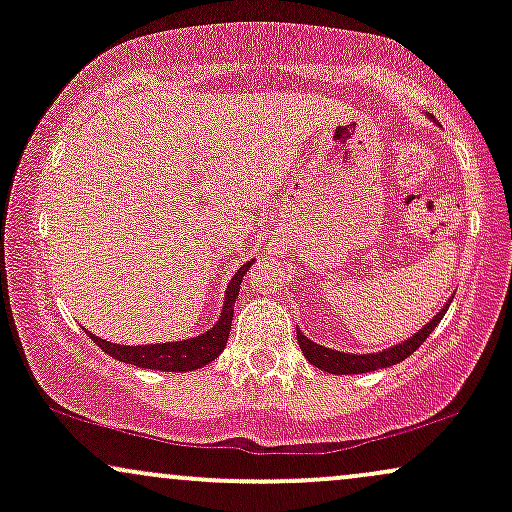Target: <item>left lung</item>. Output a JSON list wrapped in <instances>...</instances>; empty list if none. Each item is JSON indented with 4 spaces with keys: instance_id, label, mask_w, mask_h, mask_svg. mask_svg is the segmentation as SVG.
Returning <instances> with one entry per match:
<instances>
[{
    "instance_id": "obj_1",
    "label": "left lung",
    "mask_w": 512,
    "mask_h": 512,
    "mask_svg": "<svg viewBox=\"0 0 512 512\" xmlns=\"http://www.w3.org/2000/svg\"><path fill=\"white\" fill-rule=\"evenodd\" d=\"M448 308H450V301L445 303V308L440 310V313H438L436 317H433L431 322H428L424 330L416 332L414 337L407 339V342L392 346V349H387V351H380V354H366V356L342 354V351H334V349H327V346H320V344L310 342V339L305 337V334H303L301 330H296V334H298V344H301L303 356L308 358V361L313 363L315 368L327 370V373H334V375L370 373V370H380V368H387V366H395V363L404 361V358L414 354V351L419 349V346L426 342L428 334L436 330L438 322L443 320L445 313H448Z\"/></svg>"
}]
</instances>
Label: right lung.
<instances>
[{"instance_id": "obj_1", "label": "right lung", "mask_w": 512, "mask_h": 512, "mask_svg": "<svg viewBox=\"0 0 512 512\" xmlns=\"http://www.w3.org/2000/svg\"><path fill=\"white\" fill-rule=\"evenodd\" d=\"M250 264L252 262H245L236 272V276L231 279V284H228L226 301H223L219 322H216L209 332L199 334V337L185 339V342L149 344V346L110 344L91 332H88V337L101 346L108 356L117 358V361L132 363V366H139V368L168 370V373H187V370H197L207 366L209 361H214V358L221 354L223 346L228 342V334H231V322H233V305H236L240 281H243V276L250 269Z\"/></svg>"}]
</instances>
